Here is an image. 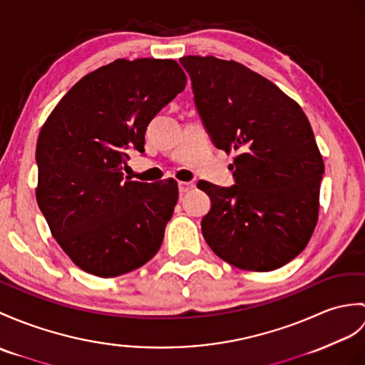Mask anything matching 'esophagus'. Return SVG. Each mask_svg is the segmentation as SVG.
Instances as JSON below:
<instances>
[{
    "label": "esophagus",
    "mask_w": 365,
    "mask_h": 365,
    "mask_svg": "<svg viewBox=\"0 0 365 365\" xmlns=\"http://www.w3.org/2000/svg\"><path fill=\"white\" fill-rule=\"evenodd\" d=\"M194 188H196V185H194L192 182H179V191H180V194L190 192Z\"/></svg>",
    "instance_id": "34e87169"
}]
</instances>
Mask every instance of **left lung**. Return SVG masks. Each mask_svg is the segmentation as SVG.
<instances>
[{"label":"left lung","mask_w":365,"mask_h":365,"mask_svg":"<svg viewBox=\"0 0 365 365\" xmlns=\"http://www.w3.org/2000/svg\"><path fill=\"white\" fill-rule=\"evenodd\" d=\"M180 63L211 141L238 154L230 188L197 183L211 199L203 238L235 267L266 272L284 266L307 247L319 216L325 166L307 115L238 62L186 56Z\"/></svg>","instance_id":"8db88e82"}]
</instances>
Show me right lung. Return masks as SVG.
Here are the masks:
<instances>
[{"instance_id": "add662e5", "label": "right lung", "mask_w": 365, "mask_h": 365, "mask_svg": "<svg viewBox=\"0 0 365 365\" xmlns=\"http://www.w3.org/2000/svg\"><path fill=\"white\" fill-rule=\"evenodd\" d=\"M185 86L171 58H118L83 76L41 127L38 208L58 245L86 272L127 274L162 245L179 199L177 182H135L123 171L127 152H144L148 124Z\"/></svg>"}]
</instances>
